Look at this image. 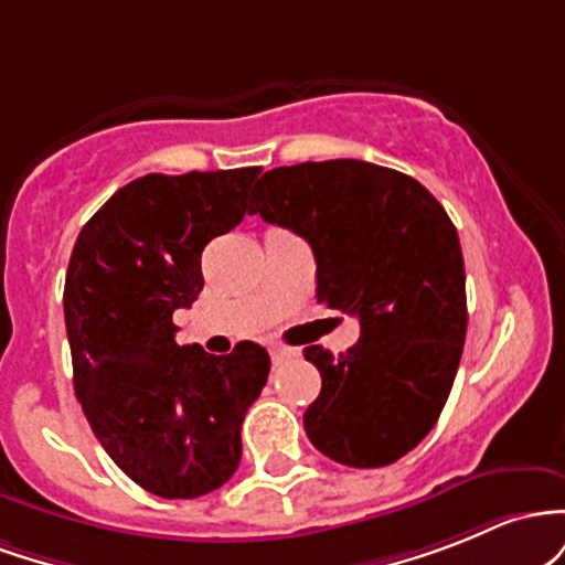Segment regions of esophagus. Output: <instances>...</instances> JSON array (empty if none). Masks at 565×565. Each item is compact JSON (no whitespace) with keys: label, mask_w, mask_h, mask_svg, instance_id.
Instances as JSON below:
<instances>
[{"label":"esophagus","mask_w":565,"mask_h":565,"mask_svg":"<svg viewBox=\"0 0 565 565\" xmlns=\"http://www.w3.org/2000/svg\"><path fill=\"white\" fill-rule=\"evenodd\" d=\"M269 354H271V363L275 365H280V363H285V360H290V358H296V350H290V347H282V344H271L269 347Z\"/></svg>","instance_id":"34e87169"}]
</instances>
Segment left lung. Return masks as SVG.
I'll use <instances>...</instances> for the list:
<instances>
[{
  "label": "left lung",
  "instance_id": "left-lung-1",
  "mask_svg": "<svg viewBox=\"0 0 565 565\" xmlns=\"http://www.w3.org/2000/svg\"><path fill=\"white\" fill-rule=\"evenodd\" d=\"M253 213L307 239L317 301L360 320L358 344L339 358L303 350L322 376L307 437L339 465H392L435 427L465 350L456 226L419 181L363 160L269 170L253 186Z\"/></svg>",
  "mask_w": 565,
  "mask_h": 565
}]
</instances>
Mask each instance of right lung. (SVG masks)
<instances>
[{"mask_svg":"<svg viewBox=\"0 0 565 565\" xmlns=\"http://www.w3.org/2000/svg\"><path fill=\"white\" fill-rule=\"evenodd\" d=\"M258 173H149L117 189L74 243L63 288L74 392L114 465L162 499L232 478L269 376L264 347L239 341L215 358L175 344L173 326L205 285L202 250L243 221Z\"/></svg>","mask_w":565,"mask_h":565,"instance_id":"1","label":"right lung"}]
</instances>
